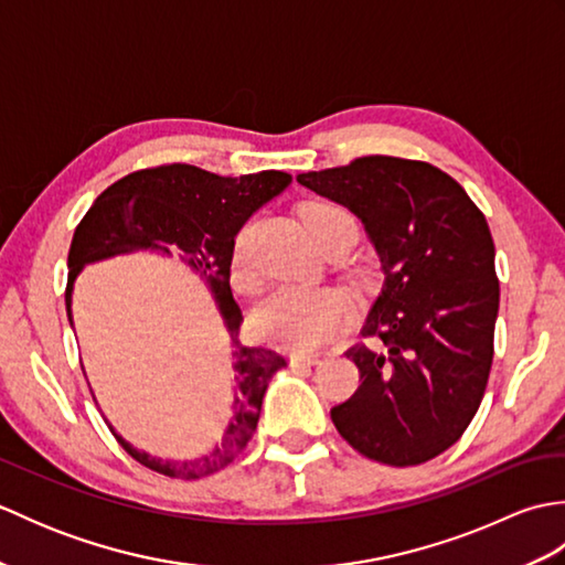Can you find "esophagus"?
<instances>
[{"instance_id":"obj_1","label":"esophagus","mask_w":565,"mask_h":565,"mask_svg":"<svg viewBox=\"0 0 565 565\" xmlns=\"http://www.w3.org/2000/svg\"><path fill=\"white\" fill-rule=\"evenodd\" d=\"M320 362V354H301V352H294L289 356V364L291 366H316Z\"/></svg>"}]
</instances>
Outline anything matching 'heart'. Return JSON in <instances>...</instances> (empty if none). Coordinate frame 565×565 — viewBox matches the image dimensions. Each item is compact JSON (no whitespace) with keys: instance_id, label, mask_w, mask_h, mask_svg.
Instances as JSON below:
<instances>
[{"instance_id":"b5f03b06","label":"heart","mask_w":565,"mask_h":565,"mask_svg":"<svg viewBox=\"0 0 565 565\" xmlns=\"http://www.w3.org/2000/svg\"><path fill=\"white\" fill-rule=\"evenodd\" d=\"M354 218L334 203H308L303 206V223L310 237L320 245L334 225ZM233 284L237 289L252 291L257 286V276L247 264V227L239 231L233 243L231 257ZM347 320V301L330 289H310V286H281L262 301L255 310L257 338L274 342L294 352H310L330 342Z\"/></svg>"}]
</instances>
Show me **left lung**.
<instances>
[{"mask_svg": "<svg viewBox=\"0 0 565 565\" xmlns=\"http://www.w3.org/2000/svg\"><path fill=\"white\" fill-rule=\"evenodd\" d=\"M296 182L364 225L383 286L347 359L362 386L334 405L340 435L369 459L415 466L459 441L483 401L500 306L486 215L437 167L369 154Z\"/></svg>", "mask_w": 565, "mask_h": 565, "instance_id": "left-lung-1", "label": "left lung"}]
</instances>
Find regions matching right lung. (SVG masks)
I'll return each instance as SVG.
<instances>
[{
  "label": "right lung",
  "instance_id": "right-lung-1",
  "mask_svg": "<svg viewBox=\"0 0 565 565\" xmlns=\"http://www.w3.org/2000/svg\"><path fill=\"white\" fill-rule=\"evenodd\" d=\"M291 184L286 172L264 170L257 174L221 177L191 164H167L140 170L118 179L92 203L77 225L67 255V318L72 326V291L77 276L114 257L150 252L177 257L206 286L231 338L235 371L233 417L223 439L194 459H162L126 441L111 427L121 447L142 466L170 478H201L221 471L247 447L257 429L264 393L286 359L264 347L237 342L243 310L231 291V257L239 227L264 203Z\"/></svg>",
  "mask_w": 565,
  "mask_h": 565
}]
</instances>
